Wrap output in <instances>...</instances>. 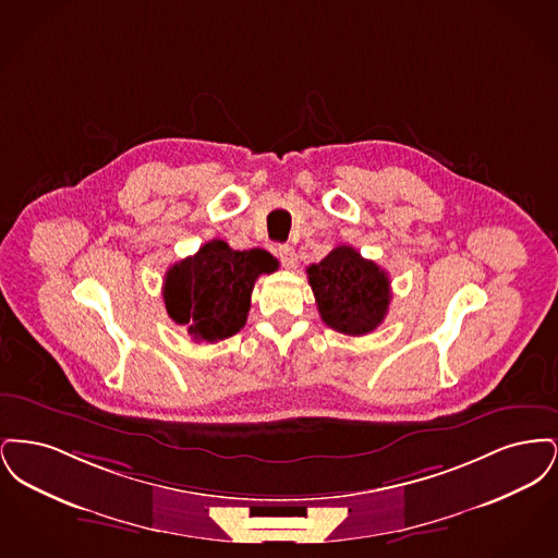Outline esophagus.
I'll use <instances>...</instances> for the list:
<instances>
[{"mask_svg":"<svg viewBox=\"0 0 558 558\" xmlns=\"http://www.w3.org/2000/svg\"><path fill=\"white\" fill-rule=\"evenodd\" d=\"M276 255L280 257L282 266L287 267V269H292V267L296 266V253H294V248L289 246V244H280L276 248Z\"/></svg>","mask_w":558,"mask_h":558,"instance_id":"esophagus-1","label":"esophagus"}]
</instances>
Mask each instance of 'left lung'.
Returning <instances> with one entry per match:
<instances>
[{
  "label": "left lung",
  "instance_id": "8db88e82",
  "mask_svg": "<svg viewBox=\"0 0 558 558\" xmlns=\"http://www.w3.org/2000/svg\"><path fill=\"white\" fill-rule=\"evenodd\" d=\"M307 278L319 316L337 332L368 335L387 316L391 301L387 271L351 246L332 248L319 264L307 267Z\"/></svg>",
  "mask_w": 558,
  "mask_h": 558
}]
</instances>
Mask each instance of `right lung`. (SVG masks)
I'll list each match as a JSON object with an SVG mask.
<instances>
[{
	"label": "right lung",
	"instance_id": "obj_1",
	"mask_svg": "<svg viewBox=\"0 0 558 558\" xmlns=\"http://www.w3.org/2000/svg\"><path fill=\"white\" fill-rule=\"evenodd\" d=\"M278 269L264 251H234L223 240H209L196 255L169 267L162 301L169 318L187 326L201 343H217L236 335L251 310V292L262 274Z\"/></svg>",
	"mask_w": 558,
	"mask_h": 558
}]
</instances>
